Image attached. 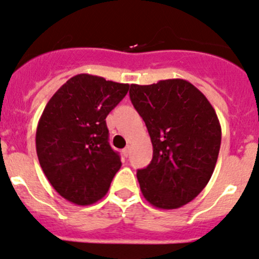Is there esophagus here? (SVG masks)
<instances>
[{
    "mask_svg": "<svg viewBox=\"0 0 259 259\" xmlns=\"http://www.w3.org/2000/svg\"><path fill=\"white\" fill-rule=\"evenodd\" d=\"M122 154H124L125 156H127V155H129V154H130V146H129V145H127L126 148H124V149H122Z\"/></svg>",
    "mask_w": 259,
    "mask_h": 259,
    "instance_id": "1",
    "label": "esophagus"
}]
</instances>
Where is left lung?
Instances as JSON below:
<instances>
[{"label": "left lung", "mask_w": 259, "mask_h": 259, "mask_svg": "<svg viewBox=\"0 0 259 259\" xmlns=\"http://www.w3.org/2000/svg\"><path fill=\"white\" fill-rule=\"evenodd\" d=\"M130 100L145 121L153 159L137 173L143 195L160 209L192 202L209 182L221 148L215 110L183 79L130 85Z\"/></svg>", "instance_id": "8db88e82"}]
</instances>
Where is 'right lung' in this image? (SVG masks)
<instances>
[{"label": "right lung", "instance_id": "right-lung-1", "mask_svg": "<svg viewBox=\"0 0 259 259\" xmlns=\"http://www.w3.org/2000/svg\"><path fill=\"white\" fill-rule=\"evenodd\" d=\"M127 90L129 83L79 74L44 109L36 130L38 161L54 189L74 204L100 200L121 166L105 119Z\"/></svg>", "mask_w": 259, "mask_h": 259}]
</instances>
